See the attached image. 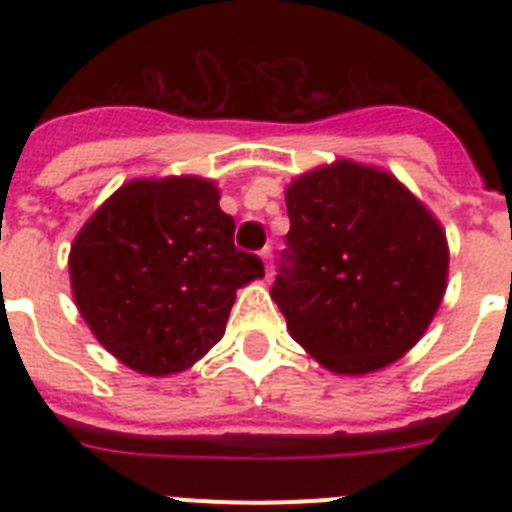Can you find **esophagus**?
I'll return each mask as SVG.
<instances>
[{"instance_id":"obj_1","label":"esophagus","mask_w":512,"mask_h":512,"mask_svg":"<svg viewBox=\"0 0 512 512\" xmlns=\"http://www.w3.org/2000/svg\"><path fill=\"white\" fill-rule=\"evenodd\" d=\"M261 261H264L266 279H269L271 277V248H264V251H261Z\"/></svg>"}]
</instances>
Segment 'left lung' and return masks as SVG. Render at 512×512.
<instances>
[{"mask_svg": "<svg viewBox=\"0 0 512 512\" xmlns=\"http://www.w3.org/2000/svg\"><path fill=\"white\" fill-rule=\"evenodd\" d=\"M287 251L271 300L328 372L361 377L423 338L449 279L446 230L390 171L336 158L287 187Z\"/></svg>", "mask_w": 512, "mask_h": 512, "instance_id": "1", "label": "left lung"}]
</instances>
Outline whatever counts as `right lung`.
Segmentation results:
<instances>
[{
    "label": "right lung",
    "mask_w": 512,
    "mask_h": 512,
    "mask_svg": "<svg viewBox=\"0 0 512 512\" xmlns=\"http://www.w3.org/2000/svg\"><path fill=\"white\" fill-rule=\"evenodd\" d=\"M233 233L212 179L122 184L69 253L71 295L94 338L146 377L197 364L223 338L235 292L264 277L259 256L235 251Z\"/></svg>",
    "instance_id": "add662e5"
}]
</instances>
